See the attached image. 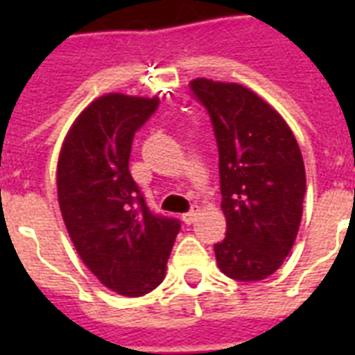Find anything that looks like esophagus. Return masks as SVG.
Returning <instances> with one entry per match:
<instances>
[{
	"label": "esophagus",
	"mask_w": 355,
	"mask_h": 355,
	"mask_svg": "<svg viewBox=\"0 0 355 355\" xmlns=\"http://www.w3.org/2000/svg\"><path fill=\"white\" fill-rule=\"evenodd\" d=\"M199 206H193V208H191V210L188 211V214H184L182 216V221H184V225H191V223L195 221V219H197V216H199Z\"/></svg>",
	"instance_id": "34e87169"
}]
</instances>
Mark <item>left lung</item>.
Masks as SVG:
<instances>
[{
    "label": "left lung",
    "mask_w": 355,
    "mask_h": 355,
    "mask_svg": "<svg viewBox=\"0 0 355 355\" xmlns=\"http://www.w3.org/2000/svg\"><path fill=\"white\" fill-rule=\"evenodd\" d=\"M219 149L227 236L214 245L232 280L258 282L278 270L297 239L306 171L295 134L275 108L236 83L195 79Z\"/></svg>",
    "instance_id": "obj_1"
}]
</instances>
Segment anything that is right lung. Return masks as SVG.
Masks as SVG:
<instances>
[{"label":"right lung","mask_w":355,"mask_h":355,"mask_svg":"<svg viewBox=\"0 0 355 355\" xmlns=\"http://www.w3.org/2000/svg\"><path fill=\"white\" fill-rule=\"evenodd\" d=\"M160 99L101 96L80 112L57 166L58 205L80 259L103 286L141 297L166 276L180 221L149 210L128 171L134 134Z\"/></svg>","instance_id":"add662e5"}]
</instances>
